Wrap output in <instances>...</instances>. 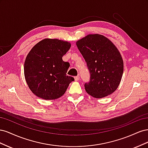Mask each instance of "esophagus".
I'll return each mask as SVG.
<instances>
[{
	"instance_id": "1",
	"label": "esophagus",
	"mask_w": 148,
	"mask_h": 148,
	"mask_svg": "<svg viewBox=\"0 0 148 148\" xmlns=\"http://www.w3.org/2000/svg\"><path fill=\"white\" fill-rule=\"evenodd\" d=\"M74 78H75V81H78V80L79 79V77H78V76H77V77H75Z\"/></svg>"
}]
</instances>
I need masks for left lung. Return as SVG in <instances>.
<instances>
[{"mask_svg":"<svg viewBox=\"0 0 148 148\" xmlns=\"http://www.w3.org/2000/svg\"><path fill=\"white\" fill-rule=\"evenodd\" d=\"M86 62L90 79L85 90L95 98L111 95L117 89L123 72V62L117 48L104 36L89 34L77 42Z\"/></svg>","mask_w":148,"mask_h":148,"instance_id":"8db88e82","label":"left lung"}]
</instances>
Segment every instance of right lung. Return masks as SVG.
<instances>
[{
	"label": "right lung",
	"mask_w": 148,
	"mask_h": 148,
	"mask_svg": "<svg viewBox=\"0 0 148 148\" xmlns=\"http://www.w3.org/2000/svg\"><path fill=\"white\" fill-rule=\"evenodd\" d=\"M71 44L57 39H45L31 49L26 56L24 73L29 88L45 100L64 95L74 78L66 75L70 64L62 60Z\"/></svg>",
	"instance_id": "1"
}]
</instances>
